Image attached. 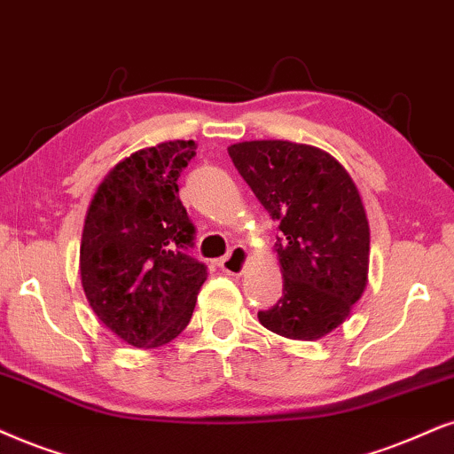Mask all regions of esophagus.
<instances>
[{
    "label": "esophagus",
    "instance_id": "obj_1",
    "mask_svg": "<svg viewBox=\"0 0 454 454\" xmlns=\"http://www.w3.org/2000/svg\"><path fill=\"white\" fill-rule=\"evenodd\" d=\"M245 266H247V249H245V247H240V245L232 247L231 254L220 260V268L226 274H231V277H240Z\"/></svg>",
    "mask_w": 454,
    "mask_h": 454
}]
</instances>
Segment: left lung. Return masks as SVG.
<instances>
[{"label": "left lung", "mask_w": 454, "mask_h": 454, "mask_svg": "<svg viewBox=\"0 0 454 454\" xmlns=\"http://www.w3.org/2000/svg\"><path fill=\"white\" fill-rule=\"evenodd\" d=\"M228 154L280 231L283 297L257 318L289 340H320L348 318L369 277L371 232L358 188L317 146L254 140Z\"/></svg>", "instance_id": "left-lung-1"}]
</instances>
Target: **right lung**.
<instances>
[{
  "instance_id": "add662e5",
  "label": "right lung",
  "mask_w": 454,
  "mask_h": 454,
  "mask_svg": "<svg viewBox=\"0 0 454 454\" xmlns=\"http://www.w3.org/2000/svg\"><path fill=\"white\" fill-rule=\"evenodd\" d=\"M194 140L137 151L98 186L85 217L79 270L91 309L134 348H159L191 323L207 266L188 255L194 223L177 177Z\"/></svg>"
}]
</instances>
